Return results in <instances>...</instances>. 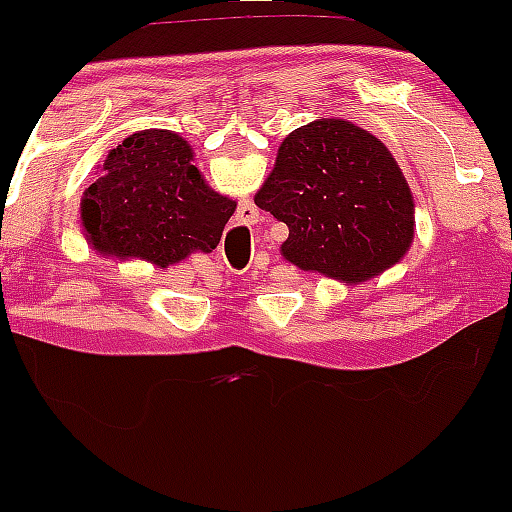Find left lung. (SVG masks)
I'll return each instance as SVG.
<instances>
[{"label":"left lung","instance_id":"1","mask_svg":"<svg viewBox=\"0 0 512 512\" xmlns=\"http://www.w3.org/2000/svg\"><path fill=\"white\" fill-rule=\"evenodd\" d=\"M255 204L289 226L286 262L344 286L387 272L414 243V197L402 168L378 137L342 117L293 129Z\"/></svg>","mask_w":512,"mask_h":512}]
</instances>
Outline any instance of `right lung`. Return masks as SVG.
Here are the masks:
<instances>
[{
    "mask_svg": "<svg viewBox=\"0 0 512 512\" xmlns=\"http://www.w3.org/2000/svg\"><path fill=\"white\" fill-rule=\"evenodd\" d=\"M236 202L211 190L192 146L170 129H142L110 149L81 197V226L103 257L166 269L219 245Z\"/></svg>",
    "mask_w": 512,
    "mask_h": 512,
    "instance_id": "right-lung-1",
    "label": "right lung"
}]
</instances>
